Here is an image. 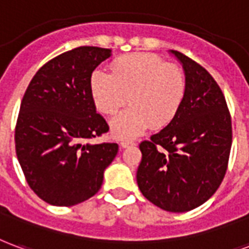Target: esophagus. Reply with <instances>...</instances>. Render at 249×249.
I'll use <instances>...</instances> for the list:
<instances>
[{"instance_id": "obj_1", "label": "esophagus", "mask_w": 249, "mask_h": 249, "mask_svg": "<svg viewBox=\"0 0 249 249\" xmlns=\"http://www.w3.org/2000/svg\"><path fill=\"white\" fill-rule=\"evenodd\" d=\"M133 145H136L133 141H121V146L123 148H128V146H133Z\"/></svg>"}]
</instances>
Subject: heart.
<instances>
[{
  "label": "heart",
  "mask_w": 249,
  "mask_h": 249,
  "mask_svg": "<svg viewBox=\"0 0 249 249\" xmlns=\"http://www.w3.org/2000/svg\"><path fill=\"white\" fill-rule=\"evenodd\" d=\"M89 92L96 108L112 115L129 96L130 108L109 121L110 132L119 140L137 137L152 125L165 128L176 119L186 93V78L181 68L154 54H132L112 64V73L95 70L89 78Z\"/></svg>",
  "instance_id": "b5f03b06"
}]
</instances>
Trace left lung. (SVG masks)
<instances>
[{"label": "left lung", "mask_w": 249, "mask_h": 249, "mask_svg": "<svg viewBox=\"0 0 249 249\" xmlns=\"http://www.w3.org/2000/svg\"><path fill=\"white\" fill-rule=\"evenodd\" d=\"M186 93L176 119L140 143V191L160 209L186 213L209 200L227 171L232 145L231 115L218 83L179 51Z\"/></svg>", "instance_id": "1"}]
</instances>
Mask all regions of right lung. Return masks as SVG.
<instances>
[{"label": "right lung", "mask_w": 249, "mask_h": 249, "mask_svg": "<svg viewBox=\"0 0 249 249\" xmlns=\"http://www.w3.org/2000/svg\"><path fill=\"white\" fill-rule=\"evenodd\" d=\"M109 49L82 46L42 66L31 79L16 125V152L30 189L54 206H75L100 190L117 143H83L109 130L89 92Z\"/></svg>", "instance_id": "obj_1"}]
</instances>
